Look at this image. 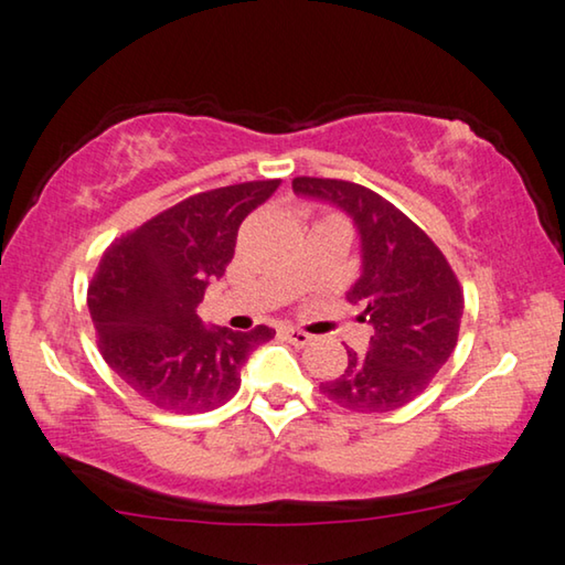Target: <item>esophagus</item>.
Here are the masks:
<instances>
[{
  "instance_id": "1",
  "label": "esophagus",
  "mask_w": 565,
  "mask_h": 565,
  "mask_svg": "<svg viewBox=\"0 0 565 565\" xmlns=\"http://www.w3.org/2000/svg\"><path fill=\"white\" fill-rule=\"evenodd\" d=\"M284 334H286V339H289L291 344H297V347H307V344H311V339H315L311 334H307V331L294 329V327H286Z\"/></svg>"
}]
</instances>
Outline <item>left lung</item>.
Here are the masks:
<instances>
[{
  "mask_svg": "<svg viewBox=\"0 0 565 565\" xmlns=\"http://www.w3.org/2000/svg\"><path fill=\"white\" fill-rule=\"evenodd\" d=\"M301 199L337 205L360 236V276L347 299L362 303L374 334L364 354L347 349L344 374L321 382L334 405L380 415L407 405L450 360L462 319V291L443 250L423 228L370 188L294 178Z\"/></svg>",
  "mask_w": 565,
  "mask_h": 565,
  "instance_id": "8db88e82",
  "label": "left lung"
}]
</instances>
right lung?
I'll return each instance as SVG.
<instances>
[{"label": "right lung", "mask_w": 565, "mask_h": 565, "mask_svg": "<svg viewBox=\"0 0 565 565\" xmlns=\"http://www.w3.org/2000/svg\"><path fill=\"white\" fill-rule=\"evenodd\" d=\"M281 181L191 195L105 250L87 291L103 360L156 407L216 409L241 387V366L276 331L203 324L195 315L234 258L236 234Z\"/></svg>", "instance_id": "1"}]
</instances>
